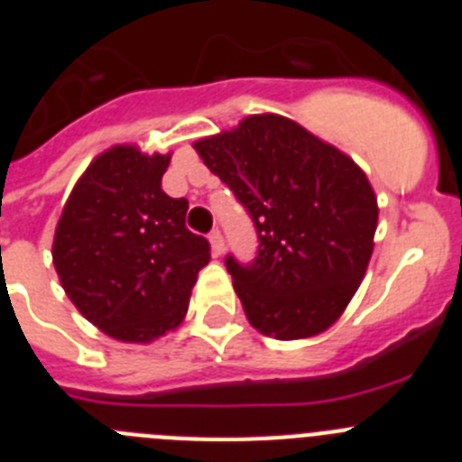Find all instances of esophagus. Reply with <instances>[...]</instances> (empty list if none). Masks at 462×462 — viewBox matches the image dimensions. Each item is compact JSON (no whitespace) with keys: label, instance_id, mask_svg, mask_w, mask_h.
Instances as JSON below:
<instances>
[{"label":"esophagus","instance_id":"1","mask_svg":"<svg viewBox=\"0 0 462 462\" xmlns=\"http://www.w3.org/2000/svg\"><path fill=\"white\" fill-rule=\"evenodd\" d=\"M208 238H210L212 252H215V254H222V252H224V236H222V231H219V228H212Z\"/></svg>","mask_w":462,"mask_h":462}]
</instances>
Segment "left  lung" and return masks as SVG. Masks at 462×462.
<instances>
[{
	"label": "left lung",
	"instance_id": "8db88e82",
	"mask_svg": "<svg viewBox=\"0 0 462 462\" xmlns=\"http://www.w3.org/2000/svg\"><path fill=\"white\" fill-rule=\"evenodd\" d=\"M194 148L256 228L250 263L224 259L250 324L277 340L328 328L373 254L379 212L365 173L282 116H252Z\"/></svg>",
	"mask_w": 462,
	"mask_h": 462
}]
</instances>
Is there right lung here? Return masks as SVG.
<instances>
[{
	"mask_svg": "<svg viewBox=\"0 0 462 462\" xmlns=\"http://www.w3.org/2000/svg\"><path fill=\"white\" fill-rule=\"evenodd\" d=\"M169 154L116 145L73 187L55 228L64 291L106 336L150 342L187 314L210 243L185 226L187 199L162 189Z\"/></svg>",
	"mask_w": 462,
	"mask_h": 462,
	"instance_id": "obj_1",
	"label": "right lung"
}]
</instances>
